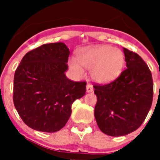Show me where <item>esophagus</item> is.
<instances>
[{
  "mask_svg": "<svg viewBox=\"0 0 160 160\" xmlns=\"http://www.w3.org/2000/svg\"><path fill=\"white\" fill-rule=\"evenodd\" d=\"M93 90H94L93 86L91 84H90V83H88V84L87 85V91L89 93V92H92Z\"/></svg>",
  "mask_w": 160,
  "mask_h": 160,
  "instance_id": "34e87169",
  "label": "esophagus"
}]
</instances>
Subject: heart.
<instances>
[{
    "mask_svg": "<svg viewBox=\"0 0 160 160\" xmlns=\"http://www.w3.org/2000/svg\"><path fill=\"white\" fill-rule=\"evenodd\" d=\"M69 65L78 75L84 74V66L91 70V76L95 81L107 83L117 78L122 73L125 66V56L118 49L98 46L80 50L78 59L71 58Z\"/></svg>",
    "mask_w": 160,
    "mask_h": 160,
    "instance_id": "b5f03b06",
    "label": "heart"
}]
</instances>
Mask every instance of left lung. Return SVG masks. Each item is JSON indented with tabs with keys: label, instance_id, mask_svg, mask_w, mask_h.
<instances>
[{
	"label": "left lung",
	"instance_id": "left-lung-1",
	"mask_svg": "<svg viewBox=\"0 0 160 160\" xmlns=\"http://www.w3.org/2000/svg\"><path fill=\"white\" fill-rule=\"evenodd\" d=\"M127 69L114 81L94 85V117L102 132L122 136L138 129L153 99L152 72L142 58L123 48Z\"/></svg>",
	"mask_w": 160,
	"mask_h": 160
}]
</instances>
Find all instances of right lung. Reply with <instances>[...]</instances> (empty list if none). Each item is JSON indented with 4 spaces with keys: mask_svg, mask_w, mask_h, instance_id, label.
<instances>
[{
    "mask_svg": "<svg viewBox=\"0 0 160 160\" xmlns=\"http://www.w3.org/2000/svg\"><path fill=\"white\" fill-rule=\"evenodd\" d=\"M70 50L62 42L45 44L28 52L17 68L13 103L28 127L56 132L67 122L72 103L86 94V82L66 78Z\"/></svg>",
    "mask_w": 160,
    "mask_h": 160,
    "instance_id": "obj_1",
    "label": "right lung"
}]
</instances>
